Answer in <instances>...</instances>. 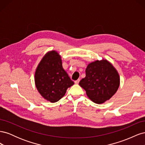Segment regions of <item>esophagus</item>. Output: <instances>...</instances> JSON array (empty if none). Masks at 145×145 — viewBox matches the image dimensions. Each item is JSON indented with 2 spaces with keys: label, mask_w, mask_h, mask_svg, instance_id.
Wrapping results in <instances>:
<instances>
[{
  "label": "esophagus",
  "mask_w": 145,
  "mask_h": 145,
  "mask_svg": "<svg viewBox=\"0 0 145 145\" xmlns=\"http://www.w3.org/2000/svg\"><path fill=\"white\" fill-rule=\"evenodd\" d=\"M79 82H80V79H78V80H76L75 82H74V83H75L76 84H78V83H79Z\"/></svg>",
  "instance_id": "1"
}]
</instances>
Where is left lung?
I'll return each instance as SVG.
<instances>
[{
	"label": "left lung",
	"mask_w": 145,
	"mask_h": 145,
	"mask_svg": "<svg viewBox=\"0 0 145 145\" xmlns=\"http://www.w3.org/2000/svg\"><path fill=\"white\" fill-rule=\"evenodd\" d=\"M85 71L86 76L79 85L93 102L103 103L115 94L120 85V76L109 61L95 60L88 65Z\"/></svg>",
	"instance_id": "1"
}]
</instances>
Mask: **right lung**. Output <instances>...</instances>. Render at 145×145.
<instances>
[{
	"label": "right lung",
	"instance_id": "right-lung-1",
	"mask_svg": "<svg viewBox=\"0 0 145 145\" xmlns=\"http://www.w3.org/2000/svg\"><path fill=\"white\" fill-rule=\"evenodd\" d=\"M35 84L39 93L51 103L57 102L74 83L62 67L61 56L56 51L48 52L35 72Z\"/></svg>",
	"mask_w": 145,
	"mask_h": 145
}]
</instances>
